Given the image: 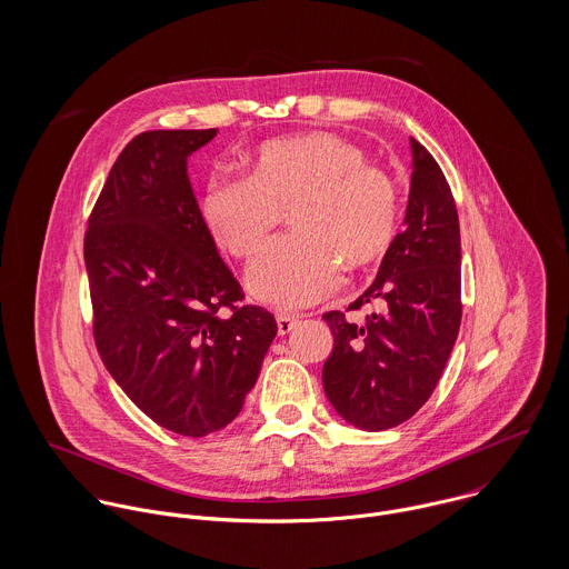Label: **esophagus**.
Segmentation results:
<instances>
[{
    "mask_svg": "<svg viewBox=\"0 0 569 569\" xmlns=\"http://www.w3.org/2000/svg\"><path fill=\"white\" fill-rule=\"evenodd\" d=\"M296 322H298V320H296V318H291V316H278V318H276L278 335H287V332H291Z\"/></svg>",
    "mask_w": 569,
    "mask_h": 569,
    "instance_id": "obj_1",
    "label": "esophagus"
}]
</instances>
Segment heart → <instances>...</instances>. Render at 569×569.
<instances>
[{
    "label": "heart",
    "mask_w": 569,
    "mask_h": 569,
    "mask_svg": "<svg viewBox=\"0 0 569 569\" xmlns=\"http://www.w3.org/2000/svg\"><path fill=\"white\" fill-rule=\"evenodd\" d=\"M284 212L293 234L247 271L249 293L280 311L325 300L339 282V262L363 269L383 258L401 221L392 174L328 131L260 144L247 158V177H212L199 199L208 237L239 260L267 244Z\"/></svg>",
    "instance_id": "heart-1"
}]
</instances>
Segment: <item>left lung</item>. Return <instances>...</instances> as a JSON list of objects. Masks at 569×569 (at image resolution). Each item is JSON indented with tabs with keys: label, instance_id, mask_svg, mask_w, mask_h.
Wrapping results in <instances>:
<instances>
[{
	"label": "left lung",
	"instance_id": "obj_1",
	"mask_svg": "<svg viewBox=\"0 0 569 569\" xmlns=\"http://www.w3.org/2000/svg\"><path fill=\"white\" fill-rule=\"evenodd\" d=\"M411 181L406 230L381 260L375 282L348 307L383 311L350 325L341 311L322 318L335 337L322 370L335 411L366 431L411 418L431 397L458 339L460 223L451 188L431 153L409 138Z\"/></svg>",
	"mask_w": 569,
	"mask_h": 569
}]
</instances>
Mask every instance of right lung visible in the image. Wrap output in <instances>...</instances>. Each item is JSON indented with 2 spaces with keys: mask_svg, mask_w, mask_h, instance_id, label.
Wrapping results in <instances>:
<instances>
[{
  "mask_svg": "<svg viewBox=\"0 0 569 569\" xmlns=\"http://www.w3.org/2000/svg\"><path fill=\"white\" fill-rule=\"evenodd\" d=\"M217 129L147 131L113 163L91 210L84 267L100 359L163 429L201 438L230 425L278 332L208 237L188 158ZM228 308L233 316L223 317Z\"/></svg>",
  "mask_w": 569,
  "mask_h": 569,
  "instance_id": "obj_1",
  "label": "right lung"
}]
</instances>
